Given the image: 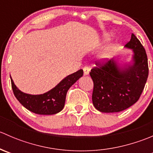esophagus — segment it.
<instances>
[{"label": "esophagus", "mask_w": 153, "mask_h": 153, "mask_svg": "<svg viewBox=\"0 0 153 153\" xmlns=\"http://www.w3.org/2000/svg\"><path fill=\"white\" fill-rule=\"evenodd\" d=\"M83 70H84V75H88L89 73V71H90V68L87 66H85L84 68H83Z\"/></svg>", "instance_id": "obj_1"}]
</instances>
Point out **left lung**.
<instances>
[{
	"instance_id": "1",
	"label": "left lung",
	"mask_w": 153,
	"mask_h": 153,
	"mask_svg": "<svg viewBox=\"0 0 153 153\" xmlns=\"http://www.w3.org/2000/svg\"><path fill=\"white\" fill-rule=\"evenodd\" d=\"M125 47L133 49L134 63L121 69L114 59L95 61L89 72L93 81L92 103L102 112H118L138 101L149 74L147 55L133 33Z\"/></svg>"
}]
</instances>
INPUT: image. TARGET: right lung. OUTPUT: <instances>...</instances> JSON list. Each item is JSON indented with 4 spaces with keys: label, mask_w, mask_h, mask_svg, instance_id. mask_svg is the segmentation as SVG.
Instances as JSON below:
<instances>
[{
    "label": "right lung",
    "mask_w": 153,
    "mask_h": 153,
    "mask_svg": "<svg viewBox=\"0 0 153 153\" xmlns=\"http://www.w3.org/2000/svg\"><path fill=\"white\" fill-rule=\"evenodd\" d=\"M79 69L63 79L49 92L42 95H29L20 91L11 79L14 95L23 106L31 112L39 115H53L61 112L65 104L67 91L83 75Z\"/></svg>",
    "instance_id": "add662e5"
}]
</instances>
